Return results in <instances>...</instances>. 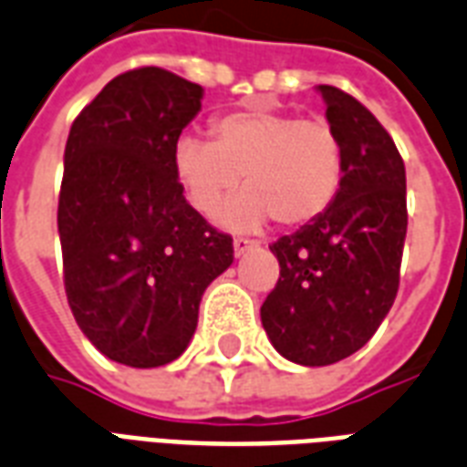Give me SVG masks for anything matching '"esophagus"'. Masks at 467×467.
Returning a JSON list of instances; mask_svg holds the SVG:
<instances>
[{"label":"esophagus","instance_id":"1","mask_svg":"<svg viewBox=\"0 0 467 467\" xmlns=\"http://www.w3.org/2000/svg\"><path fill=\"white\" fill-rule=\"evenodd\" d=\"M233 247H234V254L240 257V254H244L247 249L254 247V240H247V237H234Z\"/></svg>","mask_w":467,"mask_h":467}]
</instances>
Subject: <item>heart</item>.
Wrapping results in <instances>:
<instances>
[{"label":"heart","instance_id":"heart-1","mask_svg":"<svg viewBox=\"0 0 467 467\" xmlns=\"http://www.w3.org/2000/svg\"><path fill=\"white\" fill-rule=\"evenodd\" d=\"M173 166L188 201L213 215L244 176V191L220 213L233 227H304L323 218L343 191V139L323 119L244 107L210 122V139L186 134Z\"/></svg>","mask_w":467,"mask_h":467}]
</instances>
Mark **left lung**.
<instances>
[{
    "label": "left lung",
    "mask_w": 467,
    "mask_h": 467,
    "mask_svg": "<svg viewBox=\"0 0 467 467\" xmlns=\"http://www.w3.org/2000/svg\"><path fill=\"white\" fill-rule=\"evenodd\" d=\"M345 147L336 205L274 242L279 281L262 304L276 350L306 368L350 358L375 336L400 291L407 237V173L389 131L333 85L318 88Z\"/></svg>",
    "instance_id": "8db88e82"
}]
</instances>
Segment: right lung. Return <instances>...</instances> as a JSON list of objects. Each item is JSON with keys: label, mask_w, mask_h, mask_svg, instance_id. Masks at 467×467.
Listing matches in <instances>:
<instances>
[{"label": "right lung", "mask_w": 467, "mask_h": 467, "mask_svg": "<svg viewBox=\"0 0 467 467\" xmlns=\"http://www.w3.org/2000/svg\"><path fill=\"white\" fill-rule=\"evenodd\" d=\"M202 88L127 70L70 127L58 195L63 284L85 337L109 360L161 368L186 350L202 291L233 265V237L191 208L173 166Z\"/></svg>", "instance_id": "right-lung-1"}]
</instances>
